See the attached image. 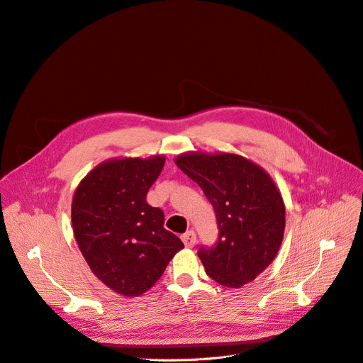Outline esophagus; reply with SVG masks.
I'll use <instances>...</instances> for the list:
<instances>
[{"mask_svg": "<svg viewBox=\"0 0 363 363\" xmlns=\"http://www.w3.org/2000/svg\"><path fill=\"white\" fill-rule=\"evenodd\" d=\"M182 240L187 248H191L194 244H196V234H194L193 230H189L186 234L182 235Z\"/></svg>", "mask_w": 363, "mask_h": 363, "instance_id": "1", "label": "esophagus"}]
</instances>
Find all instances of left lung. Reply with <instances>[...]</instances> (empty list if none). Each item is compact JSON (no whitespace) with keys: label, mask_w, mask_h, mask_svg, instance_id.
<instances>
[{"label":"left lung","mask_w":363,"mask_h":363,"mask_svg":"<svg viewBox=\"0 0 363 363\" xmlns=\"http://www.w3.org/2000/svg\"><path fill=\"white\" fill-rule=\"evenodd\" d=\"M174 161L216 215L218 241L198 252L206 274L228 288L255 281L274 260L285 233V203L272 177L237 154L186 152Z\"/></svg>","instance_id":"8db88e82"}]
</instances>
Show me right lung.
I'll use <instances>...</instances> for the list:
<instances>
[{
	"label": "right lung",
	"mask_w": 363,
	"mask_h": 363,
	"mask_svg": "<svg viewBox=\"0 0 363 363\" xmlns=\"http://www.w3.org/2000/svg\"><path fill=\"white\" fill-rule=\"evenodd\" d=\"M165 158L107 160L75 189L71 219L79 252L100 281L125 296L154 286L184 247L164 228V212L147 203Z\"/></svg>",
	"instance_id": "add662e5"
}]
</instances>
